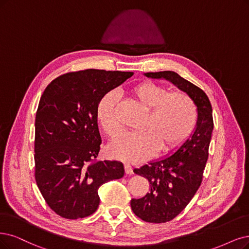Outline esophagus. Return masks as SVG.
Returning <instances> with one entry per match:
<instances>
[{
	"label": "esophagus",
	"mask_w": 249,
	"mask_h": 249,
	"mask_svg": "<svg viewBox=\"0 0 249 249\" xmlns=\"http://www.w3.org/2000/svg\"><path fill=\"white\" fill-rule=\"evenodd\" d=\"M124 168H125V172H126V174H132V173H133L132 167L130 166L129 164H125V165H124Z\"/></svg>",
	"instance_id": "34e87169"
}]
</instances>
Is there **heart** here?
Masks as SVG:
<instances>
[{
  "instance_id": "b5f03b06",
  "label": "heart",
  "mask_w": 249,
  "mask_h": 249,
  "mask_svg": "<svg viewBox=\"0 0 249 249\" xmlns=\"http://www.w3.org/2000/svg\"><path fill=\"white\" fill-rule=\"evenodd\" d=\"M131 94L141 107L148 109L142 132L122 135L110 143L108 154L113 158L139 163L159 150L166 152L185 142L194 130L197 109L194 101L183 92H170L161 85L143 82L131 89ZM118 94L109 91L100 98L96 108L97 120L110 137H116L121 128L116 118Z\"/></svg>"
}]
</instances>
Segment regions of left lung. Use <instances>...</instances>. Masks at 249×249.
Returning <instances> with one entry per match:
<instances>
[{"mask_svg": "<svg viewBox=\"0 0 249 249\" xmlns=\"http://www.w3.org/2000/svg\"><path fill=\"white\" fill-rule=\"evenodd\" d=\"M143 75L172 83L187 93L197 107L196 126L185 142L164 157L133 170L148 179L151 186L145 196L131 200L132 211L144 222L160 224L169 222L179 214L201 185L213 130V107L203 90L176 71L145 72Z\"/></svg>", "mask_w": 249, "mask_h": 249, "instance_id": "1", "label": "left lung"}]
</instances>
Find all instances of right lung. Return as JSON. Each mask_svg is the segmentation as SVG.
Segmentation results:
<instances>
[{"label": "right lung", "instance_id": "right-lung-1", "mask_svg": "<svg viewBox=\"0 0 249 249\" xmlns=\"http://www.w3.org/2000/svg\"><path fill=\"white\" fill-rule=\"evenodd\" d=\"M132 71L85 70L69 72L45 89L36 114V181L49 207L61 217H86L99 205L98 189L124 176L119 161L93 162L101 137L100 98Z\"/></svg>", "mask_w": 249, "mask_h": 249}]
</instances>
